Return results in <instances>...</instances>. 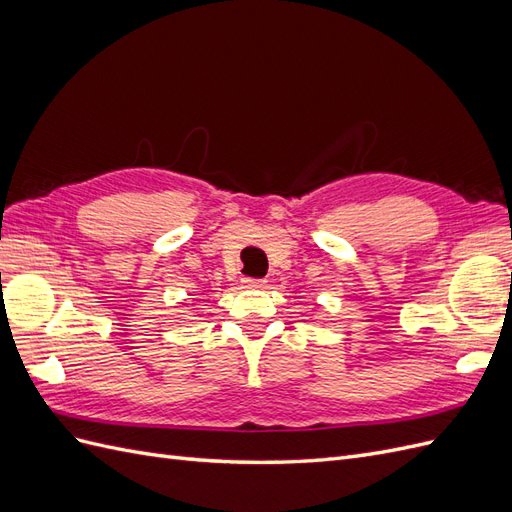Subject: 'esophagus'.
<instances>
[{
  "label": "esophagus",
  "mask_w": 512,
  "mask_h": 512,
  "mask_svg": "<svg viewBox=\"0 0 512 512\" xmlns=\"http://www.w3.org/2000/svg\"><path fill=\"white\" fill-rule=\"evenodd\" d=\"M245 288H265V280H256V277H245Z\"/></svg>",
  "instance_id": "1"
}]
</instances>
